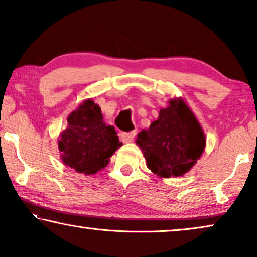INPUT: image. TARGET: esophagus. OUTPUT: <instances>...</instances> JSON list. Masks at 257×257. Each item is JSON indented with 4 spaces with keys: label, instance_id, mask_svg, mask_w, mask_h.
<instances>
[{
    "label": "esophagus",
    "instance_id": "34e87169",
    "mask_svg": "<svg viewBox=\"0 0 257 257\" xmlns=\"http://www.w3.org/2000/svg\"><path fill=\"white\" fill-rule=\"evenodd\" d=\"M137 136L136 131H131V132H122L121 133V140L124 143H131V141L135 139Z\"/></svg>",
    "mask_w": 257,
    "mask_h": 257
}]
</instances>
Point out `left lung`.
<instances>
[{
	"instance_id": "8db88e82",
	"label": "left lung",
	"mask_w": 257,
	"mask_h": 257,
	"mask_svg": "<svg viewBox=\"0 0 257 257\" xmlns=\"http://www.w3.org/2000/svg\"><path fill=\"white\" fill-rule=\"evenodd\" d=\"M147 167L161 177L182 176L195 166L205 148V136L182 99H170L158 120L138 135Z\"/></svg>"
}]
</instances>
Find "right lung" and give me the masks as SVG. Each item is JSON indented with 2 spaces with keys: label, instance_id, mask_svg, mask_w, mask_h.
<instances>
[{
  "label": "right lung",
  "instance_id": "1",
  "mask_svg": "<svg viewBox=\"0 0 257 257\" xmlns=\"http://www.w3.org/2000/svg\"><path fill=\"white\" fill-rule=\"evenodd\" d=\"M67 121L68 127L59 140L65 165L87 175L106 167L121 143L112 126L103 121L101 107L88 99L69 114Z\"/></svg>",
  "mask_w": 257,
  "mask_h": 257
}]
</instances>
